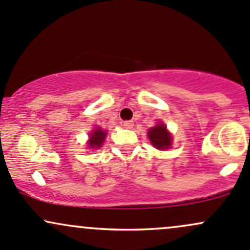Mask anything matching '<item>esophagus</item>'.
<instances>
[{
  "label": "esophagus",
  "mask_w": 250,
  "mask_h": 250,
  "mask_svg": "<svg viewBox=\"0 0 250 250\" xmlns=\"http://www.w3.org/2000/svg\"><path fill=\"white\" fill-rule=\"evenodd\" d=\"M123 126H124L125 128H132L133 122H131V120H126V122L123 123Z\"/></svg>",
  "instance_id": "esophagus-1"
}]
</instances>
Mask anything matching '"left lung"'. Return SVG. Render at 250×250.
Here are the masks:
<instances>
[{
    "label": "left lung",
    "instance_id": "1",
    "mask_svg": "<svg viewBox=\"0 0 250 250\" xmlns=\"http://www.w3.org/2000/svg\"><path fill=\"white\" fill-rule=\"evenodd\" d=\"M147 137H149L152 146L158 150L169 149L171 146V139H173L170 132L167 130V126L163 124L162 122H158L154 127L149 128Z\"/></svg>",
    "mask_w": 250,
    "mask_h": 250
}]
</instances>
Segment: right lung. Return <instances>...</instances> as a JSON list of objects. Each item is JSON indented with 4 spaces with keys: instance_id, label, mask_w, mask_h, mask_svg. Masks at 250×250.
I'll return each instance as SVG.
<instances>
[{
    "instance_id": "right-lung-1",
    "label": "right lung",
    "mask_w": 250,
    "mask_h": 250,
    "mask_svg": "<svg viewBox=\"0 0 250 250\" xmlns=\"http://www.w3.org/2000/svg\"><path fill=\"white\" fill-rule=\"evenodd\" d=\"M107 132L103 130L101 127H95V130H93L89 135V141H88V147L90 149H99L106 138Z\"/></svg>"
}]
</instances>
